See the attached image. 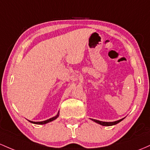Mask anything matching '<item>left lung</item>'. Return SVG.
<instances>
[{
    "label": "left lung",
    "mask_w": 150,
    "mask_h": 150,
    "mask_svg": "<svg viewBox=\"0 0 150 150\" xmlns=\"http://www.w3.org/2000/svg\"><path fill=\"white\" fill-rule=\"evenodd\" d=\"M91 120L95 122L96 123H98V124L101 125H103V126H112V125H115L119 123L120 122H121L122 120H124V118H122V119L119 120H117L115 122H103V121L97 120H94V119H91Z\"/></svg>",
    "instance_id": "8db88e82"
}]
</instances>
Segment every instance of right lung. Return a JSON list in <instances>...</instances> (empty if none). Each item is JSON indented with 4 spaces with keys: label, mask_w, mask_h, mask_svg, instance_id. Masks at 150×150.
<instances>
[{
    "label": "right lung",
    "mask_w": 150,
    "mask_h": 150,
    "mask_svg": "<svg viewBox=\"0 0 150 150\" xmlns=\"http://www.w3.org/2000/svg\"><path fill=\"white\" fill-rule=\"evenodd\" d=\"M58 116H59V112H58V113H57V114L56 116L53 117H52V118H50V119L47 120L42 121V122H33V121H30V120H28V121L30 122L33 123V124H36V125H44V124H46V123L50 122H52V121L55 120V119H57V118L58 117Z\"/></svg>",
    "instance_id": "add662e5"
}]
</instances>
